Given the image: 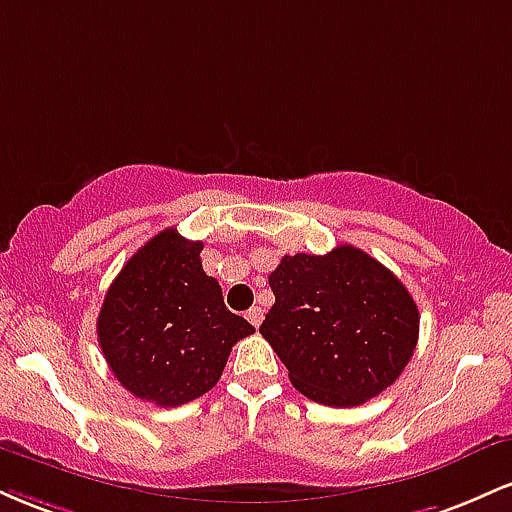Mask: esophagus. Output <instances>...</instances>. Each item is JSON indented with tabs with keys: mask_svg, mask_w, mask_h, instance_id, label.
Segmentation results:
<instances>
[{
	"mask_svg": "<svg viewBox=\"0 0 512 512\" xmlns=\"http://www.w3.org/2000/svg\"><path fill=\"white\" fill-rule=\"evenodd\" d=\"M245 317H248V322L252 327H260L262 320H264V310L257 308V305H255V308H250L248 313H245Z\"/></svg>",
	"mask_w": 512,
	"mask_h": 512,
	"instance_id": "obj_1",
	"label": "esophagus"
}]
</instances>
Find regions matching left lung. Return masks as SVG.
<instances>
[{
    "label": "left lung",
    "instance_id": "8db88e82",
    "mask_svg": "<svg viewBox=\"0 0 512 512\" xmlns=\"http://www.w3.org/2000/svg\"><path fill=\"white\" fill-rule=\"evenodd\" d=\"M260 332L291 385L327 407H358L402 375L419 342V308L390 269L354 245L284 255Z\"/></svg>",
    "mask_w": 512,
    "mask_h": 512
}]
</instances>
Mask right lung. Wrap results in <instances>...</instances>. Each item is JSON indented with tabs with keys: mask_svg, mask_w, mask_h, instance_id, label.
Segmentation results:
<instances>
[{
	"mask_svg": "<svg viewBox=\"0 0 512 512\" xmlns=\"http://www.w3.org/2000/svg\"><path fill=\"white\" fill-rule=\"evenodd\" d=\"M199 240L166 228L129 257L98 315V344L125 390L180 407L219 383L231 346L255 332L223 305Z\"/></svg>",
	"mask_w": 512,
	"mask_h": 512,
	"instance_id": "obj_1",
	"label": "right lung"
}]
</instances>
